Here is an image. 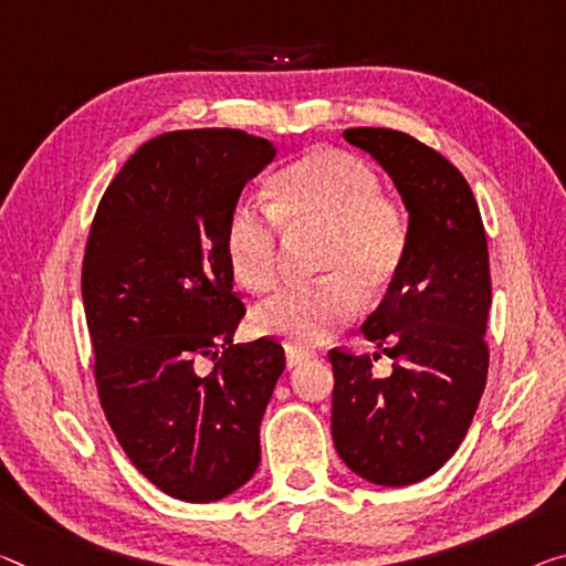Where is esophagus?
<instances>
[{
    "label": "esophagus",
    "mask_w": 566,
    "mask_h": 566,
    "mask_svg": "<svg viewBox=\"0 0 566 566\" xmlns=\"http://www.w3.org/2000/svg\"><path fill=\"white\" fill-rule=\"evenodd\" d=\"M311 359H316V354L313 352H301V349H293V346L285 349V364H289V369L301 367V364H306Z\"/></svg>",
    "instance_id": "34e87169"
}]
</instances>
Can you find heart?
<instances>
[{
  "label": "heart",
  "mask_w": 566,
  "mask_h": 566,
  "mask_svg": "<svg viewBox=\"0 0 566 566\" xmlns=\"http://www.w3.org/2000/svg\"><path fill=\"white\" fill-rule=\"evenodd\" d=\"M277 219L291 232H321L313 283L285 285L253 311L255 334L298 349L328 342L349 324L361 301L385 293L402 271L410 217L381 192V179L349 151L321 146L275 177L273 212L238 202L224 224V255L240 289L265 293L281 268Z\"/></svg>",
  "instance_id": "obj_1"
}]
</instances>
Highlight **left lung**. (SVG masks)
<instances>
[{
    "label": "left lung",
    "mask_w": 566,
    "mask_h": 566,
    "mask_svg": "<svg viewBox=\"0 0 566 566\" xmlns=\"http://www.w3.org/2000/svg\"><path fill=\"white\" fill-rule=\"evenodd\" d=\"M392 177L410 212V245L361 334L379 354L332 349L336 453L364 481L410 485L446 465L463 442L489 377V242L475 197L446 156L392 128H346Z\"/></svg>",
    "instance_id": "obj_1"
}]
</instances>
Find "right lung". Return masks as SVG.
Wrapping results in <instances>:
<instances>
[{"label": "right lung", "instance_id": "add662e5", "mask_svg": "<svg viewBox=\"0 0 566 566\" xmlns=\"http://www.w3.org/2000/svg\"><path fill=\"white\" fill-rule=\"evenodd\" d=\"M273 156L238 128L161 134L124 164L91 224L83 306L101 407L132 463L179 501H220L260 463L285 354L268 336L232 344L245 306L224 224ZM205 355L218 361L207 378Z\"/></svg>", "mask_w": 566, "mask_h": 566}]
</instances>
